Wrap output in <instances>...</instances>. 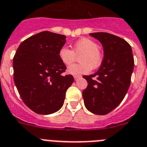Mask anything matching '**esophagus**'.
Returning <instances> with one entry per match:
<instances>
[{
  "label": "esophagus",
  "instance_id": "esophagus-1",
  "mask_svg": "<svg viewBox=\"0 0 147 147\" xmlns=\"http://www.w3.org/2000/svg\"><path fill=\"white\" fill-rule=\"evenodd\" d=\"M79 78H81V76H80V75H75V76H74V79H75V81H77Z\"/></svg>",
  "mask_w": 147,
  "mask_h": 147
}]
</instances>
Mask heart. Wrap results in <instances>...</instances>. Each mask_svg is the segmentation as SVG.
Returning a JSON list of instances; mask_svg holds the SVG:
<instances>
[{"label": "heart", "mask_w": 147, "mask_h": 147, "mask_svg": "<svg viewBox=\"0 0 147 147\" xmlns=\"http://www.w3.org/2000/svg\"><path fill=\"white\" fill-rule=\"evenodd\" d=\"M58 55L61 61L66 66L72 64L78 59V57H80L79 61L81 63L71 65L67 68V72L74 75L88 73L92 68H98L102 62L98 45L89 38H83L76 42L74 45V51L66 47H61Z\"/></svg>", "instance_id": "obj_1"}]
</instances>
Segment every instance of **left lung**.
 <instances>
[{
    "instance_id": "1",
    "label": "left lung",
    "mask_w": 147,
    "mask_h": 147,
    "mask_svg": "<svg viewBox=\"0 0 147 147\" xmlns=\"http://www.w3.org/2000/svg\"><path fill=\"white\" fill-rule=\"evenodd\" d=\"M104 48V59L95 74L84 75L88 86L83 91L84 105L95 115H107L124 98L131 82L134 58L131 46L122 38L107 32L89 34Z\"/></svg>"
}]
</instances>
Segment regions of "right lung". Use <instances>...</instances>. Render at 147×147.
Returning a JSON list of instances; mask_svg holds the SVG:
<instances>
[{"mask_svg": "<svg viewBox=\"0 0 147 147\" xmlns=\"http://www.w3.org/2000/svg\"><path fill=\"white\" fill-rule=\"evenodd\" d=\"M66 37L44 31L20 43L13 58L14 81L23 101L38 114L49 115L63 107L72 75L58 55Z\"/></svg>", "mask_w": 147, "mask_h": 147, "instance_id": "1", "label": "right lung"}]
</instances>
